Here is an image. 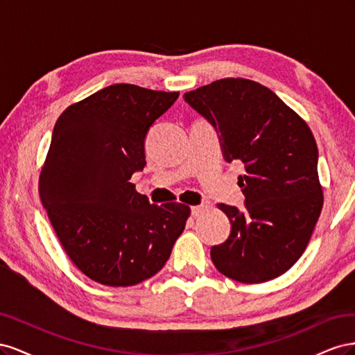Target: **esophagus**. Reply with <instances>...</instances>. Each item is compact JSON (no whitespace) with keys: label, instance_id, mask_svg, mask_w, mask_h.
Returning a JSON list of instances; mask_svg holds the SVG:
<instances>
[{"label":"esophagus","instance_id":"obj_1","mask_svg":"<svg viewBox=\"0 0 355 355\" xmlns=\"http://www.w3.org/2000/svg\"><path fill=\"white\" fill-rule=\"evenodd\" d=\"M204 209H206V207H204L202 204H200V206L191 207V214H192V216H194V218H198L200 214H202V213H204Z\"/></svg>","mask_w":355,"mask_h":355}]
</instances>
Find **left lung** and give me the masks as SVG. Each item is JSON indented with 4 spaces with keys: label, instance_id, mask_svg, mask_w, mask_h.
Instances as JSON below:
<instances>
[{
    "label": "left lung",
    "instance_id": "8db88e82",
    "mask_svg": "<svg viewBox=\"0 0 355 355\" xmlns=\"http://www.w3.org/2000/svg\"><path fill=\"white\" fill-rule=\"evenodd\" d=\"M184 98L216 128L223 158L245 170L239 176L245 209L219 204L231 234L211 247L214 266L241 283L280 277L305 252L323 207L318 149L308 124L252 80H218Z\"/></svg>",
    "mask_w": 355,
    "mask_h": 355
}]
</instances>
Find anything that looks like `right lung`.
Masks as SVG:
<instances>
[{"mask_svg": "<svg viewBox=\"0 0 355 355\" xmlns=\"http://www.w3.org/2000/svg\"><path fill=\"white\" fill-rule=\"evenodd\" d=\"M179 98L114 84L62 112L38 191L60 244L78 270L105 286L127 287L164 266L189 207L157 206L130 182L144 170L145 137Z\"/></svg>", "mask_w": 355, "mask_h": 355, "instance_id": "obj_1", "label": "right lung"}]
</instances>
